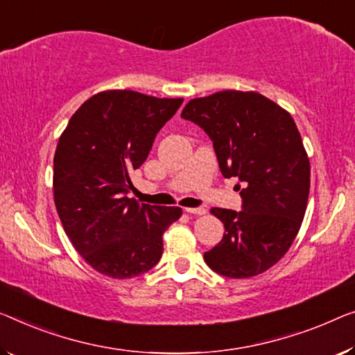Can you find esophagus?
<instances>
[{
  "instance_id": "obj_1",
  "label": "esophagus",
  "mask_w": 355,
  "mask_h": 355,
  "mask_svg": "<svg viewBox=\"0 0 355 355\" xmlns=\"http://www.w3.org/2000/svg\"><path fill=\"white\" fill-rule=\"evenodd\" d=\"M187 214H194V215H204L205 209L204 207H187L184 209Z\"/></svg>"
}]
</instances>
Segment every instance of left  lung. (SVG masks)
<instances>
[{"instance_id":"8db88e82","label":"left lung","mask_w":355,"mask_h":355,"mask_svg":"<svg viewBox=\"0 0 355 355\" xmlns=\"http://www.w3.org/2000/svg\"><path fill=\"white\" fill-rule=\"evenodd\" d=\"M182 118L202 127L214 141L225 178L236 177L242 210L211 209L225 236L204 253L225 277L258 276L282 258L304 218L311 166L295 121L258 92L221 91L193 98Z\"/></svg>"}]
</instances>
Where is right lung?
Here are the masks:
<instances>
[{"label": "right lung", "instance_id": "obj_1", "mask_svg": "<svg viewBox=\"0 0 355 355\" xmlns=\"http://www.w3.org/2000/svg\"><path fill=\"white\" fill-rule=\"evenodd\" d=\"M183 98L103 91L71 116L54 156V202L76 252L103 276L130 279L156 266L162 234L180 207L127 198L130 173L146 161L156 134Z\"/></svg>", "mask_w": 355, "mask_h": 355}]
</instances>
